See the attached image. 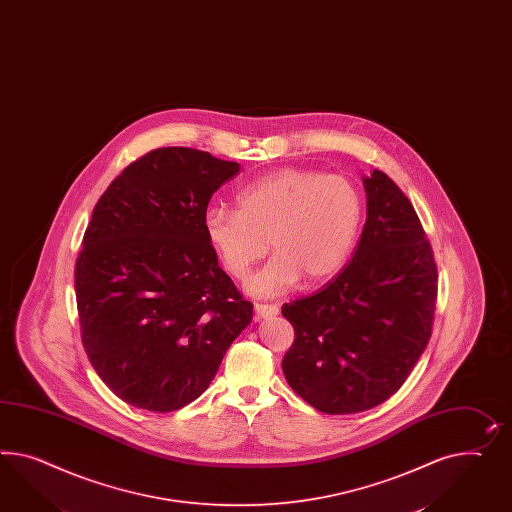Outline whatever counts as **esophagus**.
<instances>
[{
  "instance_id": "obj_1",
  "label": "esophagus",
  "mask_w": 512,
  "mask_h": 512,
  "mask_svg": "<svg viewBox=\"0 0 512 512\" xmlns=\"http://www.w3.org/2000/svg\"><path fill=\"white\" fill-rule=\"evenodd\" d=\"M279 307L274 304H255V315L257 318L276 317Z\"/></svg>"
}]
</instances>
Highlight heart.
<instances>
[{
	"label": "heart",
	"mask_w": 512,
	"mask_h": 512,
	"mask_svg": "<svg viewBox=\"0 0 512 512\" xmlns=\"http://www.w3.org/2000/svg\"><path fill=\"white\" fill-rule=\"evenodd\" d=\"M365 201L345 175L285 167L249 182L236 210L210 208L205 235L225 272L242 279L270 248L276 253L246 285L255 296L291 291L304 277L320 285L348 263L360 236Z\"/></svg>",
	"instance_id": "obj_1"
}]
</instances>
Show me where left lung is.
Masks as SVG:
<instances>
[{"label": "left lung", "mask_w": 512, "mask_h": 512, "mask_svg": "<svg viewBox=\"0 0 512 512\" xmlns=\"http://www.w3.org/2000/svg\"><path fill=\"white\" fill-rule=\"evenodd\" d=\"M367 221L352 261L313 296L281 307L294 328L283 358L289 386L324 414H358L404 384L432 333L438 272L401 188L363 177Z\"/></svg>", "instance_id": "1"}]
</instances>
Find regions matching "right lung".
Segmentation results:
<instances>
[{
	"label": "right lung",
	"instance_id": "add662e5",
	"mask_svg": "<svg viewBox=\"0 0 512 512\" xmlns=\"http://www.w3.org/2000/svg\"><path fill=\"white\" fill-rule=\"evenodd\" d=\"M238 171L210 152L156 149L93 210L74 270L83 348L102 382L136 408L173 412L195 401L253 318L205 235L210 197Z\"/></svg>",
	"mask_w": 512,
	"mask_h": 512
}]
</instances>
